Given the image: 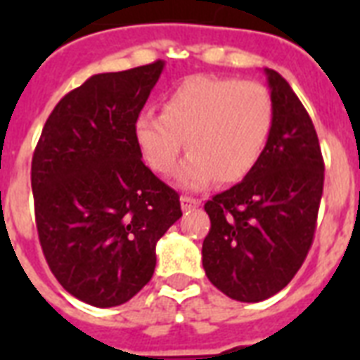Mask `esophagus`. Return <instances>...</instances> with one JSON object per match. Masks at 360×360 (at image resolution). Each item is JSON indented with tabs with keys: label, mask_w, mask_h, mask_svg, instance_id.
<instances>
[{
	"label": "esophagus",
	"mask_w": 360,
	"mask_h": 360,
	"mask_svg": "<svg viewBox=\"0 0 360 360\" xmlns=\"http://www.w3.org/2000/svg\"><path fill=\"white\" fill-rule=\"evenodd\" d=\"M200 200L198 198H192V196H181V207H183V211H191V209L198 207L200 205Z\"/></svg>",
	"instance_id": "1"
}]
</instances>
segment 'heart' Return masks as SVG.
<instances>
[{
  "label": "heart",
  "instance_id": "1",
  "mask_svg": "<svg viewBox=\"0 0 360 360\" xmlns=\"http://www.w3.org/2000/svg\"><path fill=\"white\" fill-rule=\"evenodd\" d=\"M273 130V98L265 86L237 78L192 76L164 95L162 112L140 110L132 134L143 162L160 175L174 169L183 146L177 179L202 188L219 177L233 183L250 174Z\"/></svg>",
  "mask_w": 360,
  "mask_h": 360
}]
</instances>
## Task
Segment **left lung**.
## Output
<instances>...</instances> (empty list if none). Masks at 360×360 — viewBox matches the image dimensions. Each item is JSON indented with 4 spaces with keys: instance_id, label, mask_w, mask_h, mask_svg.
Wrapping results in <instances>:
<instances>
[{
    "instance_id": "left-lung-1",
    "label": "left lung",
    "mask_w": 360,
    "mask_h": 360,
    "mask_svg": "<svg viewBox=\"0 0 360 360\" xmlns=\"http://www.w3.org/2000/svg\"><path fill=\"white\" fill-rule=\"evenodd\" d=\"M265 75L273 98L265 151L245 179L205 203L203 269L214 288L240 302L265 301L290 284L312 246L323 194L312 120L276 70Z\"/></svg>"
}]
</instances>
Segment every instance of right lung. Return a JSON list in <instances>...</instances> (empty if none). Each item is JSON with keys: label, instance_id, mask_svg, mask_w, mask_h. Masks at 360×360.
<instances>
[{"label": "right lung", "instance_id": "obj_1", "mask_svg": "<svg viewBox=\"0 0 360 360\" xmlns=\"http://www.w3.org/2000/svg\"><path fill=\"white\" fill-rule=\"evenodd\" d=\"M162 69L155 61L91 76L56 104L33 153L42 254L59 284L91 307H120L151 280L157 240L183 214L132 134Z\"/></svg>", "mask_w": 360, "mask_h": 360}]
</instances>
